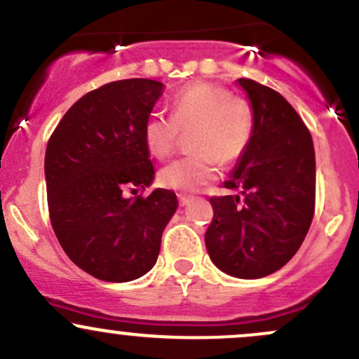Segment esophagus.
<instances>
[{
    "label": "esophagus",
    "instance_id": "1",
    "mask_svg": "<svg viewBox=\"0 0 359 359\" xmlns=\"http://www.w3.org/2000/svg\"><path fill=\"white\" fill-rule=\"evenodd\" d=\"M192 201V196H187V194H179V203L180 206H187L189 203Z\"/></svg>",
    "mask_w": 359,
    "mask_h": 359
}]
</instances>
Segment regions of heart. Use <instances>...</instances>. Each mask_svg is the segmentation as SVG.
Returning a JSON list of instances; mask_svg holds the SVG:
<instances>
[{
  "label": "heart",
  "mask_w": 359,
  "mask_h": 359,
  "mask_svg": "<svg viewBox=\"0 0 359 359\" xmlns=\"http://www.w3.org/2000/svg\"><path fill=\"white\" fill-rule=\"evenodd\" d=\"M180 131H192L189 147L194 153L165 165L158 182L172 191L194 192L216 179L218 161L230 165L245 155L254 135V112L224 86L196 81L173 97L170 116L149 114L143 126L144 144L153 156L165 158Z\"/></svg>",
  "instance_id": "heart-1"
}]
</instances>
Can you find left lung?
Masks as SVG:
<instances>
[{
  "label": "left lung",
  "instance_id": "left-lung-1",
  "mask_svg": "<svg viewBox=\"0 0 359 359\" xmlns=\"http://www.w3.org/2000/svg\"><path fill=\"white\" fill-rule=\"evenodd\" d=\"M238 85L254 112V135L224 187L211 198L204 235L212 264L223 273L257 279L297 254L315 210V151L310 131L285 97L249 78Z\"/></svg>",
  "mask_w": 359,
  "mask_h": 359
}]
</instances>
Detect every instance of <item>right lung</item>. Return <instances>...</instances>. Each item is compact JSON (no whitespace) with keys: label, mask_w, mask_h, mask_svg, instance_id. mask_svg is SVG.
Listing matches in <instances>:
<instances>
[{"label":"right lung","mask_w":359,"mask_h":359,"mask_svg":"<svg viewBox=\"0 0 359 359\" xmlns=\"http://www.w3.org/2000/svg\"><path fill=\"white\" fill-rule=\"evenodd\" d=\"M161 92L163 83L148 78L100 86L71 105L47 143L54 233L71 261L102 281L147 274L179 204L167 189H155L148 198L122 194L149 187L155 179L143 126Z\"/></svg>","instance_id":"1"}]
</instances>
